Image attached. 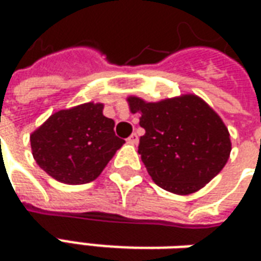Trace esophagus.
<instances>
[{
    "mask_svg": "<svg viewBox=\"0 0 261 261\" xmlns=\"http://www.w3.org/2000/svg\"><path fill=\"white\" fill-rule=\"evenodd\" d=\"M127 142L131 144V145H137V144H138V136H137L136 133H133V134L127 138Z\"/></svg>",
    "mask_w": 261,
    "mask_h": 261,
    "instance_id": "obj_1",
    "label": "esophagus"
}]
</instances>
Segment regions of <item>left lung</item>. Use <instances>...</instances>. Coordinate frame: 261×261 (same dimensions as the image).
Masks as SVG:
<instances>
[{
	"mask_svg": "<svg viewBox=\"0 0 261 261\" xmlns=\"http://www.w3.org/2000/svg\"><path fill=\"white\" fill-rule=\"evenodd\" d=\"M140 113L145 134L138 153L152 180L175 194H192L213 180L228 162L229 133L218 114L196 95L145 102L127 99Z\"/></svg>",
	"mask_w": 261,
	"mask_h": 261,
	"instance_id": "obj_1",
	"label": "left lung"
}]
</instances>
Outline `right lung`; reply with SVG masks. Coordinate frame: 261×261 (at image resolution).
<instances>
[{"instance_id":"1","label":"right lung","mask_w":261,"mask_h":261,"mask_svg":"<svg viewBox=\"0 0 261 261\" xmlns=\"http://www.w3.org/2000/svg\"><path fill=\"white\" fill-rule=\"evenodd\" d=\"M123 144L102 103L93 102L56 112L31 136L36 164L65 185L95 180Z\"/></svg>"}]
</instances>
